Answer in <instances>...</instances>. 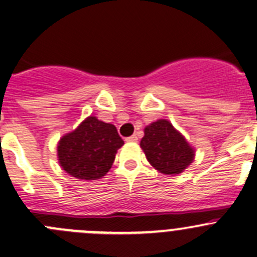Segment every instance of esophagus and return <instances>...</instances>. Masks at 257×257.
<instances>
[{
  "label": "esophagus",
  "mask_w": 257,
  "mask_h": 257,
  "mask_svg": "<svg viewBox=\"0 0 257 257\" xmlns=\"http://www.w3.org/2000/svg\"><path fill=\"white\" fill-rule=\"evenodd\" d=\"M126 142H138V136L137 134H133V136L128 137V138L125 139Z\"/></svg>",
  "instance_id": "obj_1"
}]
</instances>
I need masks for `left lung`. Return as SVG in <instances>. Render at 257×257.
<instances>
[{
	"label": "left lung",
	"instance_id": "1",
	"mask_svg": "<svg viewBox=\"0 0 257 257\" xmlns=\"http://www.w3.org/2000/svg\"><path fill=\"white\" fill-rule=\"evenodd\" d=\"M147 159L163 174H180L194 159V150L183 136L165 119L144 129L141 142Z\"/></svg>",
	"mask_w": 257,
	"mask_h": 257
}]
</instances>
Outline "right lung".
Segmentation results:
<instances>
[{
  "label": "right lung",
  "mask_w": 257,
  "mask_h": 257,
  "mask_svg": "<svg viewBox=\"0 0 257 257\" xmlns=\"http://www.w3.org/2000/svg\"><path fill=\"white\" fill-rule=\"evenodd\" d=\"M124 144L113 124L89 116L58 143L59 164L72 177L95 180L112 168L115 153Z\"/></svg>",
  "instance_id": "obj_1"
}]
</instances>
